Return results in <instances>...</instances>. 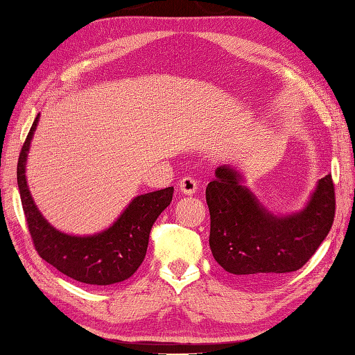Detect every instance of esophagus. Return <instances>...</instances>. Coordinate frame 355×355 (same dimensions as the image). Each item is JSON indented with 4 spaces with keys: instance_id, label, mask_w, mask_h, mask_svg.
Returning <instances> with one entry per match:
<instances>
[{
    "instance_id": "obj_1",
    "label": "esophagus",
    "mask_w": 355,
    "mask_h": 355,
    "mask_svg": "<svg viewBox=\"0 0 355 355\" xmlns=\"http://www.w3.org/2000/svg\"><path fill=\"white\" fill-rule=\"evenodd\" d=\"M180 191L183 192L186 196L194 194L197 191V180L194 177H183L180 180Z\"/></svg>"
}]
</instances>
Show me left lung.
Returning a JSON list of instances; mask_svg holds the SVG:
<instances>
[{"label":"left lung","instance_id":"8db88e82","mask_svg":"<svg viewBox=\"0 0 355 355\" xmlns=\"http://www.w3.org/2000/svg\"><path fill=\"white\" fill-rule=\"evenodd\" d=\"M227 166L207 186L209 248L227 272L239 277H277L297 271L329 235L335 218L332 175L320 180L309 205L277 218L266 211Z\"/></svg>","mask_w":355,"mask_h":355}]
</instances>
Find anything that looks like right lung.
Returning <instances> with one entry per match:
<instances>
[{
	"instance_id": "add662e5",
	"label": "right lung",
	"mask_w": 355,
	"mask_h": 355,
	"mask_svg": "<svg viewBox=\"0 0 355 355\" xmlns=\"http://www.w3.org/2000/svg\"><path fill=\"white\" fill-rule=\"evenodd\" d=\"M39 114L26 136L17 164V183L29 235L37 254L58 271L87 285H112L131 277L147 254L150 230L171 205L173 188L137 196L122 216L92 236H71L58 232L44 219L29 194L25 164Z\"/></svg>"
}]
</instances>
